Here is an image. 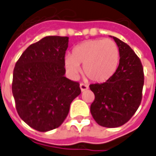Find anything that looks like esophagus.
<instances>
[{
    "label": "esophagus",
    "instance_id": "34e87169",
    "mask_svg": "<svg viewBox=\"0 0 156 156\" xmlns=\"http://www.w3.org/2000/svg\"><path fill=\"white\" fill-rule=\"evenodd\" d=\"M80 89H81L82 92H84V91H86V90L88 89V86L86 85V84L81 83L80 84Z\"/></svg>",
    "mask_w": 156,
    "mask_h": 156
}]
</instances>
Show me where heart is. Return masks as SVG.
<instances>
[{"label": "heart", "mask_w": 156, "mask_h": 156, "mask_svg": "<svg viewBox=\"0 0 156 156\" xmlns=\"http://www.w3.org/2000/svg\"><path fill=\"white\" fill-rule=\"evenodd\" d=\"M119 48L112 40H90L76 46L71 56H66L64 66L72 77H77L83 66L84 74L95 83H104L116 72Z\"/></svg>", "instance_id": "heart-1"}]
</instances>
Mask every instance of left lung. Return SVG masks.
<instances>
[{
	"label": "left lung",
	"mask_w": 156,
	"mask_h": 156,
	"mask_svg": "<svg viewBox=\"0 0 156 156\" xmlns=\"http://www.w3.org/2000/svg\"><path fill=\"white\" fill-rule=\"evenodd\" d=\"M111 37L119 48V65L110 79L89 86L95 95L90 111L98 125L113 128L124 125L138 109L142 99L144 72L131 47L116 37Z\"/></svg>",
	"instance_id": "left-lung-1"
}]
</instances>
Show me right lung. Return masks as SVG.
I'll list each match as a JSON object with an SVG mask.
<instances>
[{"mask_svg":"<svg viewBox=\"0 0 156 156\" xmlns=\"http://www.w3.org/2000/svg\"><path fill=\"white\" fill-rule=\"evenodd\" d=\"M69 37L46 36L25 49L13 72L12 93L20 117L41 132L58 128L81 90L67 78L64 56Z\"/></svg>","mask_w":156,"mask_h":156,"instance_id":"right-lung-1","label":"right lung"}]
</instances>
